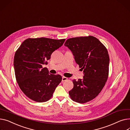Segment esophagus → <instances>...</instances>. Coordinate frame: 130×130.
Here are the masks:
<instances>
[{
	"mask_svg": "<svg viewBox=\"0 0 130 130\" xmlns=\"http://www.w3.org/2000/svg\"><path fill=\"white\" fill-rule=\"evenodd\" d=\"M67 79H68V78H67V77L63 76V77H62V82H64V81H66V80H67Z\"/></svg>",
	"mask_w": 130,
	"mask_h": 130,
	"instance_id": "1",
	"label": "esophagus"
}]
</instances>
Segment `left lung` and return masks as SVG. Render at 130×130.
I'll use <instances>...</instances> for the list:
<instances>
[{
	"mask_svg": "<svg viewBox=\"0 0 130 130\" xmlns=\"http://www.w3.org/2000/svg\"><path fill=\"white\" fill-rule=\"evenodd\" d=\"M64 45L74 56L76 63L81 68L83 79L73 80V88L69 91L72 100L84 103L96 98L108 79L109 56L106 47L92 36L68 39Z\"/></svg>",
	"mask_w": 130,
	"mask_h": 130,
	"instance_id": "left-lung-1",
	"label": "left lung"
}]
</instances>
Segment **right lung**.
<instances>
[{
    "label": "right lung",
    "instance_id": "obj_1",
    "mask_svg": "<svg viewBox=\"0 0 130 130\" xmlns=\"http://www.w3.org/2000/svg\"><path fill=\"white\" fill-rule=\"evenodd\" d=\"M65 41L28 38L15 52L13 65L16 80L22 91L30 99L43 102L52 97L62 77L59 75L49 74L47 69L42 66L47 64L52 53Z\"/></svg>",
    "mask_w": 130,
    "mask_h": 130
}]
</instances>
